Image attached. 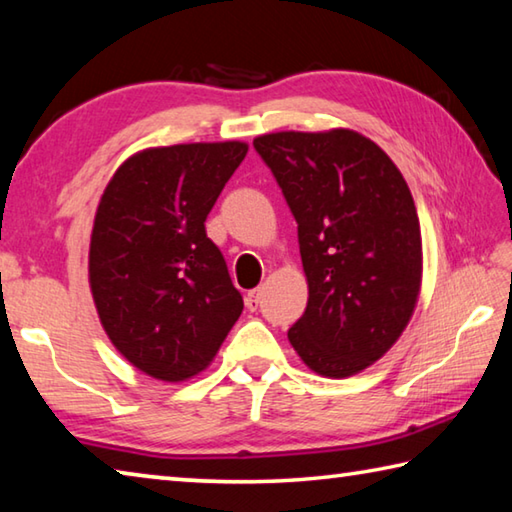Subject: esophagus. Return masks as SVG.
<instances>
[{
  "label": "esophagus",
  "mask_w": 512,
  "mask_h": 512,
  "mask_svg": "<svg viewBox=\"0 0 512 512\" xmlns=\"http://www.w3.org/2000/svg\"><path fill=\"white\" fill-rule=\"evenodd\" d=\"M259 295H262V291H259V288H253V291H248V295H246V306H248L250 311H257Z\"/></svg>",
  "instance_id": "34e87169"
}]
</instances>
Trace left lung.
<instances>
[{
  "label": "left lung",
  "mask_w": 512,
  "mask_h": 512,
  "mask_svg": "<svg viewBox=\"0 0 512 512\" xmlns=\"http://www.w3.org/2000/svg\"><path fill=\"white\" fill-rule=\"evenodd\" d=\"M297 224L309 282L288 340L313 371L345 378L394 345L421 288V226L403 174L351 129L253 141Z\"/></svg>",
  "instance_id": "1"
}]
</instances>
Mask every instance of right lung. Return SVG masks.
I'll use <instances>...</instances> for the list:
<instances>
[{
  "label": "right lung",
  "instance_id": "add662e5",
  "mask_svg": "<svg viewBox=\"0 0 512 512\" xmlns=\"http://www.w3.org/2000/svg\"><path fill=\"white\" fill-rule=\"evenodd\" d=\"M246 152L237 141L154 147L120 165L100 199L89 250L100 322L159 380L206 369L244 311L206 217Z\"/></svg>",
  "mask_w": 512,
  "mask_h": 512
}]
</instances>
